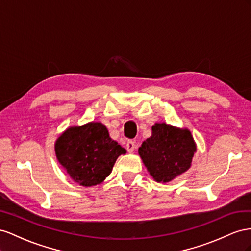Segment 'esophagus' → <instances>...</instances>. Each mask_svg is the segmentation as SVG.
Masks as SVG:
<instances>
[{"instance_id": "34e87169", "label": "esophagus", "mask_w": 251, "mask_h": 251, "mask_svg": "<svg viewBox=\"0 0 251 251\" xmlns=\"http://www.w3.org/2000/svg\"><path fill=\"white\" fill-rule=\"evenodd\" d=\"M126 148L128 150V152H133V150L135 148V143L133 141H127Z\"/></svg>"}]
</instances>
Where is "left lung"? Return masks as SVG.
Wrapping results in <instances>:
<instances>
[{
    "label": "left lung",
    "instance_id": "obj_1",
    "mask_svg": "<svg viewBox=\"0 0 251 251\" xmlns=\"http://www.w3.org/2000/svg\"><path fill=\"white\" fill-rule=\"evenodd\" d=\"M197 152V144L187 128L155 123L151 135L142 143L139 155L157 183H168L187 171Z\"/></svg>",
    "mask_w": 251,
    "mask_h": 251
}]
</instances>
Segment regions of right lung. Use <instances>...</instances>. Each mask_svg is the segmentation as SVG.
<instances>
[{
    "instance_id": "obj_1",
    "label": "right lung",
    "mask_w": 251,
    "mask_h": 251,
    "mask_svg": "<svg viewBox=\"0 0 251 251\" xmlns=\"http://www.w3.org/2000/svg\"><path fill=\"white\" fill-rule=\"evenodd\" d=\"M56 160L73 181L91 187L105 181L126 149L110 139L101 122L70 126L54 143Z\"/></svg>"
}]
</instances>
